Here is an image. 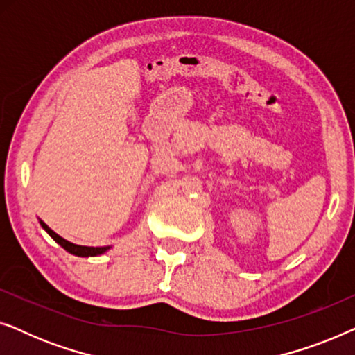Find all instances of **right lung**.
<instances>
[{
    "label": "right lung",
    "instance_id": "right-lung-1",
    "mask_svg": "<svg viewBox=\"0 0 355 355\" xmlns=\"http://www.w3.org/2000/svg\"><path fill=\"white\" fill-rule=\"evenodd\" d=\"M40 225H42L43 230H45V231L48 232V234H50V236L53 237V239H55V241L58 242V244H60V245L62 247V249L67 250V252H69V254H72V255H77V257H95V255L103 254V252H106V250L110 249L108 245H106V247H87V245L72 244V242L62 239V237H61L60 234H56L55 231L50 230V227H48L43 221H40Z\"/></svg>",
    "mask_w": 355,
    "mask_h": 355
}]
</instances>
